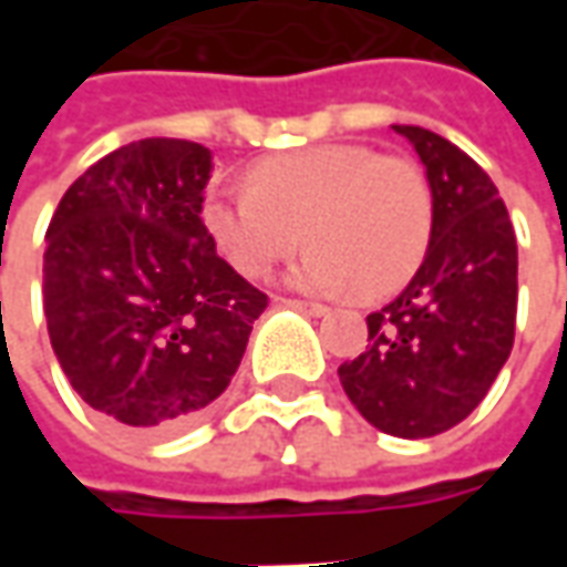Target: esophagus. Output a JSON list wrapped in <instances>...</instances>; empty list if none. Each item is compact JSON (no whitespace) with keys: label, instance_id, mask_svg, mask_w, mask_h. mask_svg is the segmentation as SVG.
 Returning a JSON list of instances; mask_svg holds the SVG:
<instances>
[{"label":"esophagus","instance_id":"34e87169","mask_svg":"<svg viewBox=\"0 0 567 567\" xmlns=\"http://www.w3.org/2000/svg\"><path fill=\"white\" fill-rule=\"evenodd\" d=\"M279 307L297 309V312H307V316H328V307H321V303H307V300H295V297H279Z\"/></svg>","mask_w":567,"mask_h":567}]
</instances>
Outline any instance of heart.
I'll list each match as a JSON object with an SVG mask.
<instances>
[{"mask_svg": "<svg viewBox=\"0 0 567 567\" xmlns=\"http://www.w3.org/2000/svg\"><path fill=\"white\" fill-rule=\"evenodd\" d=\"M203 224L230 267L260 279L303 243L288 270L300 291H394L416 272L431 239V190L406 157L331 142L260 161L248 185H215Z\"/></svg>", "mask_w": 567, "mask_h": 567, "instance_id": "obj_1", "label": "heart"}]
</instances>
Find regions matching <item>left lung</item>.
<instances>
[{
	"mask_svg": "<svg viewBox=\"0 0 567 567\" xmlns=\"http://www.w3.org/2000/svg\"><path fill=\"white\" fill-rule=\"evenodd\" d=\"M392 130L425 163L431 239L410 285L368 316V349L337 373L370 425L419 440L471 416L511 358L516 234L495 182L458 145Z\"/></svg>",
	"mask_w": 567,
	"mask_h": 567,
	"instance_id": "8db88e82",
	"label": "left lung"
}]
</instances>
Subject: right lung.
Here are the masks:
<instances>
[{
  "instance_id": "right-lung-1",
  "label": "right lung",
  "mask_w": 567,
  "mask_h": 567,
  "mask_svg": "<svg viewBox=\"0 0 567 567\" xmlns=\"http://www.w3.org/2000/svg\"><path fill=\"white\" fill-rule=\"evenodd\" d=\"M212 151L140 140L69 187L44 236V319L81 401L140 434L190 425L230 385L267 295L203 224Z\"/></svg>"
}]
</instances>
